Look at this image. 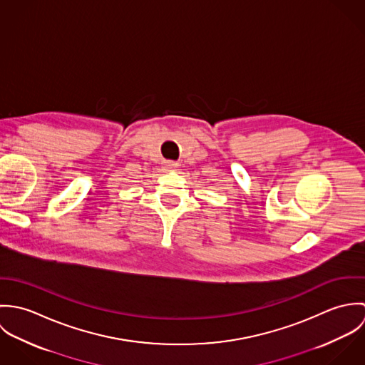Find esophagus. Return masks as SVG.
<instances>
[{
	"label": "esophagus",
	"instance_id": "obj_1",
	"mask_svg": "<svg viewBox=\"0 0 365 365\" xmlns=\"http://www.w3.org/2000/svg\"><path fill=\"white\" fill-rule=\"evenodd\" d=\"M164 167H165V170H167V171H175V170H177V167H178V164H177L175 161H165Z\"/></svg>",
	"mask_w": 365,
	"mask_h": 365
}]
</instances>
